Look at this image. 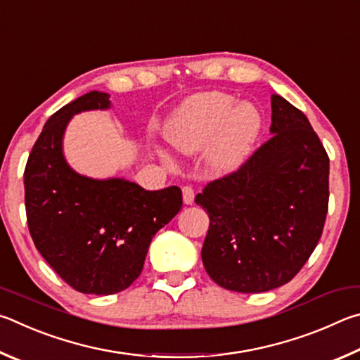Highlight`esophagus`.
<instances>
[{
  "mask_svg": "<svg viewBox=\"0 0 360 360\" xmlns=\"http://www.w3.org/2000/svg\"><path fill=\"white\" fill-rule=\"evenodd\" d=\"M181 193H184V202L186 205H191L194 202V190L191 186H184L181 188Z\"/></svg>",
  "mask_w": 360,
  "mask_h": 360,
  "instance_id": "obj_1",
  "label": "esophagus"
}]
</instances>
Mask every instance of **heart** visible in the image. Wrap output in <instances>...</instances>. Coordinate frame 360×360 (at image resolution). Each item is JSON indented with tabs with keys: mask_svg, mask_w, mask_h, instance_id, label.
Instances as JSON below:
<instances>
[{
	"mask_svg": "<svg viewBox=\"0 0 360 360\" xmlns=\"http://www.w3.org/2000/svg\"><path fill=\"white\" fill-rule=\"evenodd\" d=\"M262 118L251 104H238L219 91L194 94L167 120L164 136L181 153L204 150V164L213 175L234 172L247 160L261 132ZM167 164L172 161L161 155Z\"/></svg>",
	"mask_w": 360,
	"mask_h": 360,
	"instance_id": "b5f03b06",
	"label": "heart"
}]
</instances>
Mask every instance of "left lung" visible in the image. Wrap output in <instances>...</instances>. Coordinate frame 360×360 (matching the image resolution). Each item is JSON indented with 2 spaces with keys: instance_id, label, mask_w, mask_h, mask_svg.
Segmentation results:
<instances>
[{
  "instance_id": "left-lung-1",
  "label": "left lung",
  "mask_w": 360,
  "mask_h": 360,
  "mask_svg": "<svg viewBox=\"0 0 360 360\" xmlns=\"http://www.w3.org/2000/svg\"><path fill=\"white\" fill-rule=\"evenodd\" d=\"M272 137L236 172L207 184L196 204L210 226L202 262L224 289L256 294L291 281L323 234L329 156L305 113L272 94Z\"/></svg>"
}]
</instances>
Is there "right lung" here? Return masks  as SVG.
<instances>
[{
	"label": "right lung",
	"mask_w": 360,
	"mask_h": 360,
	"mask_svg": "<svg viewBox=\"0 0 360 360\" xmlns=\"http://www.w3.org/2000/svg\"><path fill=\"white\" fill-rule=\"evenodd\" d=\"M109 107V94L90 91L55 112L23 175L37 251L75 291L96 295L120 292L137 280L151 238L184 205L179 186L147 191L124 179H88L68 166L61 143L69 120Z\"/></svg>",
	"instance_id": "right-lung-1"
}]
</instances>
